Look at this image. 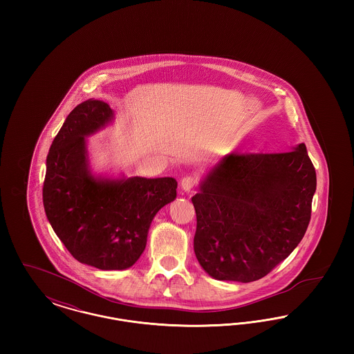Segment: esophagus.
<instances>
[{
    "mask_svg": "<svg viewBox=\"0 0 354 354\" xmlns=\"http://www.w3.org/2000/svg\"><path fill=\"white\" fill-rule=\"evenodd\" d=\"M198 185V179L192 175H185V178L180 180V185H182V189L185 192H189L192 191L195 187Z\"/></svg>",
    "mask_w": 354,
    "mask_h": 354,
    "instance_id": "1",
    "label": "esophagus"
}]
</instances>
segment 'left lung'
<instances>
[{"mask_svg":"<svg viewBox=\"0 0 354 354\" xmlns=\"http://www.w3.org/2000/svg\"><path fill=\"white\" fill-rule=\"evenodd\" d=\"M315 191L316 169L304 143L288 152L225 155L192 198L203 270L241 283L268 274L305 235Z\"/></svg>","mask_w":354,"mask_h":354,"instance_id":"1","label":"left lung"}]
</instances>
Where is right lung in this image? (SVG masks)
I'll use <instances>...</instances> for the list:
<instances>
[{
    "mask_svg": "<svg viewBox=\"0 0 354 354\" xmlns=\"http://www.w3.org/2000/svg\"><path fill=\"white\" fill-rule=\"evenodd\" d=\"M113 118L106 102L78 104L55 135L46 159L44 207L54 232L82 264L126 270L146 248L156 212L176 198L174 178L95 179L87 169L84 136Z\"/></svg>",
    "mask_w": 354,
    "mask_h": 354,
    "instance_id": "1",
    "label": "right lung"
}]
</instances>
